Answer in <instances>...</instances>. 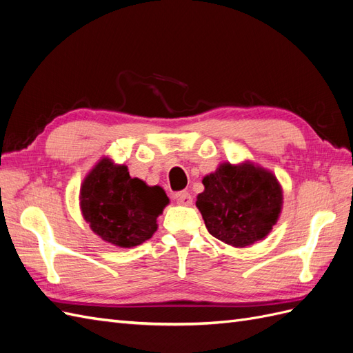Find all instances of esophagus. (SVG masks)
<instances>
[{
	"label": "esophagus",
	"mask_w": 353,
	"mask_h": 353,
	"mask_svg": "<svg viewBox=\"0 0 353 353\" xmlns=\"http://www.w3.org/2000/svg\"><path fill=\"white\" fill-rule=\"evenodd\" d=\"M174 199L176 200L178 205H181V206H190L191 201H193V199H191L190 193H187V191H181V193H176L174 196Z\"/></svg>",
	"instance_id": "obj_1"
}]
</instances>
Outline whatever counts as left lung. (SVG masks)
Listing matches in <instances>:
<instances>
[{
  "mask_svg": "<svg viewBox=\"0 0 353 353\" xmlns=\"http://www.w3.org/2000/svg\"><path fill=\"white\" fill-rule=\"evenodd\" d=\"M205 191L196 206L213 237L232 248H248L271 232L283 209L279 179L250 160L221 163L201 179Z\"/></svg>",
  "mask_w": 353,
  "mask_h": 353,
  "instance_id": "8db88e82",
  "label": "left lung"
}]
</instances>
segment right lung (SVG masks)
<instances>
[{
    "mask_svg": "<svg viewBox=\"0 0 353 353\" xmlns=\"http://www.w3.org/2000/svg\"><path fill=\"white\" fill-rule=\"evenodd\" d=\"M169 205L165 190L132 178L128 166L100 159L83 178L79 208L94 234L116 248L130 249L153 237L157 218Z\"/></svg>",
    "mask_w": 353,
    "mask_h": 353,
    "instance_id": "obj_1",
    "label": "right lung"
}]
</instances>
